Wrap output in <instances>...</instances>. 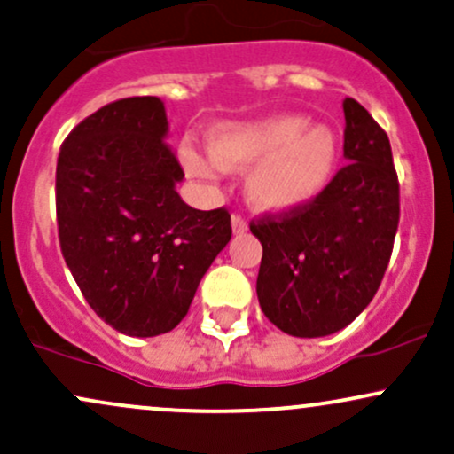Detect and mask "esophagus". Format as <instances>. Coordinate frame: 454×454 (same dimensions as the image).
Masks as SVG:
<instances>
[{
  "label": "esophagus",
  "mask_w": 454,
  "mask_h": 454,
  "mask_svg": "<svg viewBox=\"0 0 454 454\" xmlns=\"http://www.w3.org/2000/svg\"><path fill=\"white\" fill-rule=\"evenodd\" d=\"M232 232L234 234L247 232V222H245L241 215H232Z\"/></svg>",
  "instance_id": "34e87169"
}]
</instances>
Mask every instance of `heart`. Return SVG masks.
Instances as JSON below:
<instances>
[{
    "mask_svg": "<svg viewBox=\"0 0 454 454\" xmlns=\"http://www.w3.org/2000/svg\"><path fill=\"white\" fill-rule=\"evenodd\" d=\"M340 158L328 126H309L303 114H270L220 123L209 132V153L185 147V170L215 181L223 170H247L245 198L256 211L293 213L311 205L331 184Z\"/></svg>",
    "mask_w": 454,
    "mask_h": 454,
    "instance_id": "b5f03b06",
    "label": "heart"
}]
</instances>
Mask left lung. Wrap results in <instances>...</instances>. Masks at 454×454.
I'll list each match as a JSON object with an SVG mask.
<instances>
[{
  "mask_svg": "<svg viewBox=\"0 0 454 454\" xmlns=\"http://www.w3.org/2000/svg\"><path fill=\"white\" fill-rule=\"evenodd\" d=\"M343 114L350 164L311 205L249 226L262 243L260 307L293 337H325L350 325L376 296L397 234L399 181L387 132L352 98Z\"/></svg>",
  "mask_w": 454,
  "mask_h": 454,
  "instance_id": "8db88e82",
  "label": "left lung"
}]
</instances>
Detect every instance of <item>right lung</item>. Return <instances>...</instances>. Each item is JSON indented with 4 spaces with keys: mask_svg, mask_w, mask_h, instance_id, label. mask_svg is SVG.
Segmentation results:
<instances>
[{
    "mask_svg": "<svg viewBox=\"0 0 454 454\" xmlns=\"http://www.w3.org/2000/svg\"><path fill=\"white\" fill-rule=\"evenodd\" d=\"M155 96L106 104L57 158V226L67 269L114 331L155 337L184 320L202 275L232 237L226 209H192Z\"/></svg>",
    "mask_w": 454,
    "mask_h": 454,
    "instance_id": "obj_1",
    "label": "right lung"
}]
</instances>
